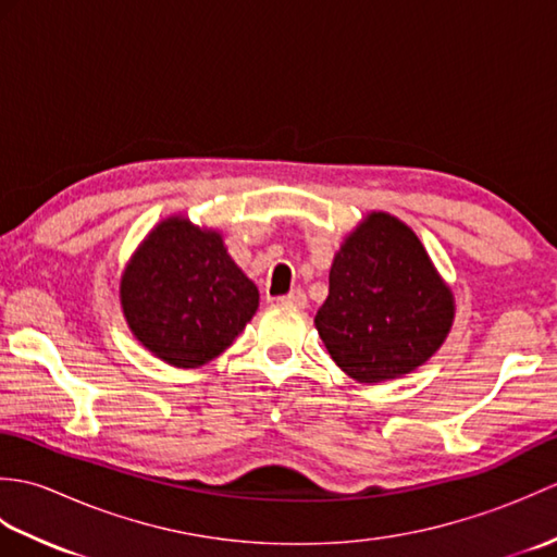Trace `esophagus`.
I'll list each match as a JSON object with an SVG mask.
<instances>
[{
  "label": "esophagus",
  "mask_w": 557,
  "mask_h": 557,
  "mask_svg": "<svg viewBox=\"0 0 557 557\" xmlns=\"http://www.w3.org/2000/svg\"><path fill=\"white\" fill-rule=\"evenodd\" d=\"M280 301L294 306V309H304V306H306V294H304V289L297 287V289H292L289 294H285V297H280Z\"/></svg>",
  "instance_id": "1"
}]
</instances>
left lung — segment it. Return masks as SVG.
I'll return each mask as SVG.
<instances>
[{"instance_id":"1","label":"left lung","mask_w":557,"mask_h":557,"mask_svg":"<svg viewBox=\"0 0 557 557\" xmlns=\"http://www.w3.org/2000/svg\"><path fill=\"white\" fill-rule=\"evenodd\" d=\"M315 330L330 357L366 385L417 371L455 323V294L409 224L371 210L330 265Z\"/></svg>"}]
</instances>
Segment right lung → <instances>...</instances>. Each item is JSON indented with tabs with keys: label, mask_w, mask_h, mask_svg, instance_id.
Returning a JSON list of instances; mask_svg holds the SVG:
<instances>
[{
	"label": "right lung",
	"mask_w": 557,
	"mask_h": 557,
	"mask_svg": "<svg viewBox=\"0 0 557 557\" xmlns=\"http://www.w3.org/2000/svg\"><path fill=\"white\" fill-rule=\"evenodd\" d=\"M258 287L227 253L222 232L170 215L128 258L120 304L132 335L174 369H200L244 333Z\"/></svg>",
	"instance_id": "add662e5"
}]
</instances>
